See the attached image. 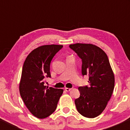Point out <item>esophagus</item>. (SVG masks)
<instances>
[{
    "instance_id": "1",
    "label": "esophagus",
    "mask_w": 130,
    "mask_h": 130,
    "mask_svg": "<svg viewBox=\"0 0 130 130\" xmlns=\"http://www.w3.org/2000/svg\"><path fill=\"white\" fill-rule=\"evenodd\" d=\"M72 89H70V88H65V91H67V92H69V91H70V90H71Z\"/></svg>"
}]
</instances>
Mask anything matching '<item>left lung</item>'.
I'll use <instances>...</instances> for the list:
<instances>
[{
    "instance_id": "obj_1",
    "label": "left lung",
    "mask_w": 130,
    "mask_h": 130,
    "mask_svg": "<svg viewBox=\"0 0 130 130\" xmlns=\"http://www.w3.org/2000/svg\"><path fill=\"white\" fill-rule=\"evenodd\" d=\"M69 46L82 59V74L88 75L90 84V87H78L80 95L75 100V104L81 115L94 118L105 109L113 92V71L107 55L99 47L86 43Z\"/></svg>"
}]
</instances>
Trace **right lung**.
<instances>
[{
    "instance_id": "obj_1",
    "label": "right lung",
    "mask_w": 130,
    "mask_h": 130,
    "mask_svg": "<svg viewBox=\"0 0 130 130\" xmlns=\"http://www.w3.org/2000/svg\"><path fill=\"white\" fill-rule=\"evenodd\" d=\"M63 45L48 44L38 47L25 60L19 83V92L31 113L43 119L55 111L63 90L45 86L44 78L50 77V63Z\"/></svg>"
}]
</instances>
